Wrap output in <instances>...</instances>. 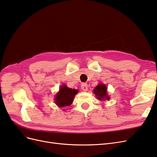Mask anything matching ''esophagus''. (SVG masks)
Instances as JSON below:
<instances>
[{
	"mask_svg": "<svg viewBox=\"0 0 157 157\" xmlns=\"http://www.w3.org/2000/svg\"><path fill=\"white\" fill-rule=\"evenodd\" d=\"M81 88L84 91H87L88 90V84L86 83H82L81 84Z\"/></svg>",
	"mask_w": 157,
	"mask_h": 157,
	"instance_id": "obj_1",
	"label": "esophagus"
}]
</instances>
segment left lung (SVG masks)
<instances>
[{
	"instance_id": "8db88e82",
	"label": "left lung",
	"mask_w": 157,
	"mask_h": 157,
	"mask_svg": "<svg viewBox=\"0 0 157 157\" xmlns=\"http://www.w3.org/2000/svg\"><path fill=\"white\" fill-rule=\"evenodd\" d=\"M107 87L105 85L100 84L95 88L94 90V93L96 94V97L99 100H103V99H109V98L107 95Z\"/></svg>"
}]
</instances>
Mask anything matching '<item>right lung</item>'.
I'll use <instances>...</instances> for the list:
<instances>
[{
	"label": "right lung",
	"instance_id": "1",
	"mask_svg": "<svg viewBox=\"0 0 157 157\" xmlns=\"http://www.w3.org/2000/svg\"><path fill=\"white\" fill-rule=\"evenodd\" d=\"M77 93V90L69 88L65 85H63L59 89V92L56 95V103L60 107L69 106L73 103L75 94Z\"/></svg>",
	"mask_w": 157,
	"mask_h": 157
}]
</instances>
